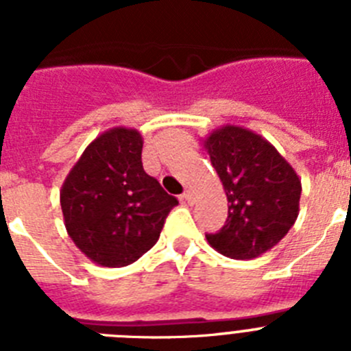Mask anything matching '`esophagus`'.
Masks as SVG:
<instances>
[{
  "label": "esophagus",
  "instance_id": "obj_1",
  "mask_svg": "<svg viewBox=\"0 0 351 351\" xmlns=\"http://www.w3.org/2000/svg\"><path fill=\"white\" fill-rule=\"evenodd\" d=\"M182 200H184V202H188V204H193V200H195V193H193V191L186 190L184 195H182Z\"/></svg>",
  "mask_w": 351,
  "mask_h": 351
}]
</instances>
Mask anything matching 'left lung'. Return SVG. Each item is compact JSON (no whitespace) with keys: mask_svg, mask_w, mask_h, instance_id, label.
I'll return each instance as SVG.
<instances>
[{"mask_svg":"<svg viewBox=\"0 0 351 351\" xmlns=\"http://www.w3.org/2000/svg\"><path fill=\"white\" fill-rule=\"evenodd\" d=\"M228 200V219L210 247L234 260L267 253L288 234L302 184L293 167L269 141L244 126L223 125L202 138Z\"/></svg>","mask_w":351,"mask_h":351,"instance_id":"left-lung-1","label":"left lung"}]
</instances>
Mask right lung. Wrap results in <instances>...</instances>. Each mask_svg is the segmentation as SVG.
I'll return each mask as SVG.
<instances>
[{
    "instance_id": "add662e5",
    "label": "right lung",
    "mask_w": 351,
    "mask_h": 351,
    "mask_svg": "<svg viewBox=\"0 0 351 351\" xmlns=\"http://www.w3.org/2000/svg\"><path fill=\"white\" fill-rule=\"evenodd\" d=\"M141 132L100 133L71 167L60 191L66 232L101 267H125L156 244L178 198L142 167Z\"/></svg>"
}]
</instances>
